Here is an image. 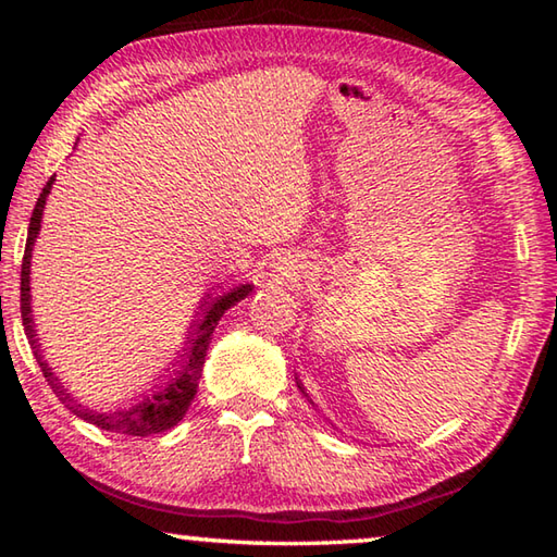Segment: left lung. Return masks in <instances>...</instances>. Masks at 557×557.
Masks as SVG:
<instances>
[{
  "label": "left lung",
  "mask_w": 557,
  "mask_h": 557,
  "mask_svg": "<svg viewBox=\"0 0 557 557\" xmlns=\"http://www.w3.org/2000/svg\"><path fill=\"white\" fill-rule=\"evenodd\" d=\"M297 388H299L301 393H305V388H301V383H299V381H297ZM305 398H309V395H307V393H305ZM309 403H312V400H309Z\"/></svg>",
  "instance_id": "8db88e82"
}]
</instances>
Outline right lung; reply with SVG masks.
Instances as JSON below:
<instances>
[{
    "label": "right lung",
    "mask_w": 557,
    "mask_h": 557,
    "mask_svg": "<svg viewBox=\"0 0 557 557\" xmlns=\"http://www.w3.org/2000/svg\"><path fill=\"white\" fill-rule=\"evenodd\" d=\"M53 186V176L46 182L44 191L39 196V201L34 206L32 213V223H29V238H26V250H24V260H22V324L26 338L34 348L36 363L41 366L44 379L49 381V385L55 393L65 408H69L73 414H78L81 420L90 422L100 430H108L112 435H129V437H149V435H159V432L172 430L178 420L184 418L188 405H191L196 391H199V379L203 371V361H206V351H209L211 336L219 326L221 317L228 312V309L235 305V301L245 299L252 292V285H238L233 287L225 295L215 297L206 302L203 299V319H199L191 329L194 332L186 334V348L182 354V361H176V366L172 363L174 371H169V375H164L166 381H162L159 385H152V391H147L143 395H137V403L132 408H122V410H92L88 405H81L78 400L73 398L69 393V388L61 383L59 375L53 373V369L49 363L44 361L41 356V344L36 338V326H34V314H32V287H29V275H32V250L34 243L39 238L41 231V215H44V206H46V196L51 194Z\"/></svg>",
    "instance_id": "add662e5"
}]
</instances>
